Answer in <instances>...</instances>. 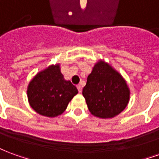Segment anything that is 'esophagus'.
I'll return each instance as SVG.
<instances>
[{
    "label": "esophagus",
    "mask_w": 159,
    "mask_h": 159,
    "mask_svg": "<svg viewBox=\"0 0 159 159\" xmlns=\"http://www.w3.org/2000/svg\"><path fill=\"white\" fill-rule=\"evenodd\" d=\"M77 89H78V92H79V93H82V90H83L82 85H78V86H77Z\"/></svg>",
    "instance_id": "34e87169"
}]
</instances>
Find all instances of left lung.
Instances as JSON below:
<instances>
[{
    "mask_svg": "<svg viewBox=\"0 0 159 159\" xmlns=\"http://www.w3.org/2000/svg\"><path fill=\"white\" fill-rule=\"evenodd\" d=\"M83 95L92 115L112 118L129 104L130 90L122 75L104 60L93 66L83 88Z\"/></svg>",
    "mask_w": 159,
    "mask_h": 159,
    "instance_id": "1",
    "label": "left lung"
}]
</instances>
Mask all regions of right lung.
Returning <instances> with one entry per match:
<instances>
[{"label": "right lung", "instance_id": "right-lung-1", "mask_svg": "<svg viewBox=\"0 0 159 159\" xmlns=\"http://www.w3.org/2000/svg\"><path fill=\"white\" fill-rule=\"evenodd\" d=\"M77 93L76 87L65 80L59 64L51 65L37 73L27 88L30 106L48 117L61 115Z\"/></svg>", "mask_w": 159, "mask_h": 159}]
</instances>
